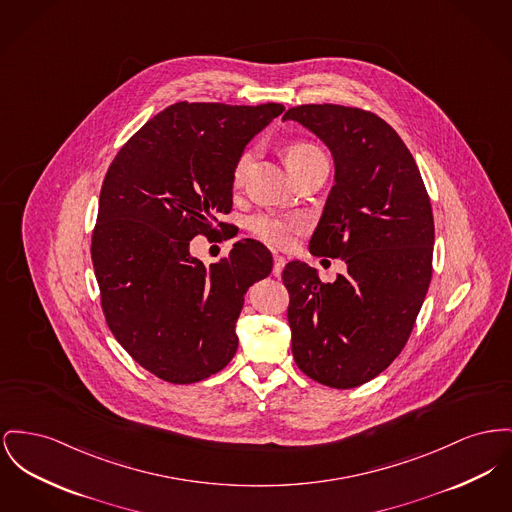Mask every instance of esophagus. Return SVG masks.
<instances>
[{"label":"esophagus","instance_id":"obj_1","mask_svg":"<svg viewBox=\"0 0 512 512\" xmlns=\"http://www.w3.org/2000/svg\"><path fill=\"white\" fill-rule=\"evenodd\" d=\"M284 265H286V259L282 257V255H274V267H272V274L274 276H278L282 269H284Z\"/></svg>","mask_w":512,"mask_h":512}]
</instances>
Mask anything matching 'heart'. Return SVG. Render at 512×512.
<instances>
[{"label": "heart", "instance_id": "obj_1", "mask_svg": "<svg viewBox=\"0 0 512 512\" xmlns=\"http://www.w3.org/2000/svg\"><path fill=\"white\" fill-rule=\"evenodd\" d=\"M282 156H284V162H286L288 170L294 172L296 168H300L305 162L323 156V152L319 151L317 145H313L309 141L296 139V141H290V143H286L282 147ZM249 162H251L249 151L241 152L238 160L234 162V168H232V183L234 185H240L243 178H245ZM249 230H251V234L255 238H259V240L265 241L269 245L288 247L303 232V222L298 220V218H292V216L257 214V216H253L249 220Z\"/></svg>", "mask_w": 512, "mask_h": 512}]
</instances>
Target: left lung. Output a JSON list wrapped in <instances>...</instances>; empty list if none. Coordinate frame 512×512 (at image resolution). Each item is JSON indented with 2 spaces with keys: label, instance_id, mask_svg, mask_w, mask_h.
<instances>
[{
  "label": "left lung",
  "instance_id": "obj_1",
  "mask_svg": "<svg viewBox=\"0 0 512 512\" xmlns=\"http://www.w3.org/2000/svg\"><path fill=\"white\" fill-rule=\"evenodd\" d=\"M284 120L331 149L334 185L309 249L348 265L327 284L307 263L284 267L292 354L313 381L354 389L385 371L414 329L433 271L429 195L412 152L373 112L301 104Z\"/></svg>",
  "mask_w": 512,
  "mask_h": 512
}]
</instances>
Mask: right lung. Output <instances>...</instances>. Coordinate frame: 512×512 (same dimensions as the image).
Masks as SVG:
<instances>
[{
	"label": "right lung",
	"mask_w": 512,
	"mask_h": 512,
	"mask_svg": "<svg viewBox=\"0 0 512 512\" xmlns=\"http://www.w3.org/2000/svg\"><path fill=\"white\" fill-rule=\"evenodd\" d=\"M282 112L274 102H176L106 172L91 245L102 311L127 354L162 381H203L238 350L243 296L271 274V251L247 238L205 265L189 241L228 230L218 216L232 211L234 162Z\"/></svg>",
	"instance_id": "obj_1"
}]
</instances>
